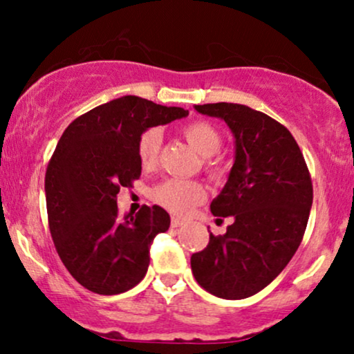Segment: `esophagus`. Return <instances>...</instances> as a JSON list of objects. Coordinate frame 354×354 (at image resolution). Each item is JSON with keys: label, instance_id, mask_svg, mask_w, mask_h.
<instances>
[{"label": "esophagus", "instance_id": "34e87169", "mask_svg": "<svg viewBox=\"0 0 354 354\" xmlns=\"http://www.w3.org/2000/svg\"><path fill=\"white\" fill-rule=\"evenodd\" d=\"M180 226H183L181 219L176 218V216H173L171 218V228H180Z\"/></svg>", "mask_w": 354, "mask_h": 354}]
</instances>
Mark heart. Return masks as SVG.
I'll list each match as a JSON object with an SVG mask.
<instances>
[{"label": "heart", "instance_id": "heart-1", "mask_svg": "<svg viewBox=\"0 0 354 354\" xmlns=\"http://www.w3.org/2000/svg\"><path fill=\"white\" fill-rule=\"evenodd\" d=\"M181 135L201 156H205V171L209 178L221 180L226 176V165L218 156H214L223 145V136L216 126L203 120L191 121L183 126ZM161 141H163V135L158 128H148L138 138V160L145 169H151L156 166ZM205 198L206 191L198 181L173 178V180L161 181L151 189V200L174 214L189 213L194 206L205 201Z\"/></svg>", "mask_w": 354, "mask_h": 354}]
</instances>
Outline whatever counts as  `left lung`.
Returning <instances> with one entry per match:
<instances>
[{"instance_id": "8db88e82", "label": "left lung", "mask_w": 354, "mask_h": 354, "mask_svg": "<svg viewBox=\"0 0 354 354\" xmlns=\"http://www.w3.org/2000/svg\"><path fill=\"white\" fill-rule=\"evenodd\" d=\"M225 120L236 156L228 183L211 203L218 218L233 216L225 234L191 256L201 288L218 298L243 299L266 288L301 243L313 205V183L301 149L281 123L245 104H196Z\"/></svg>"}]
</instances>
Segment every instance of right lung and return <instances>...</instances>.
<instances>
[{
    "instance_id": "add662e5",
    "label": "right lung",
    "mask_w": 354,
    "mask_h": 354,
    "mask_svg": "<svg viewBox=\"0 0 354 354\" xmlns=\"http://www.w3.org/2000/svg\"><path fill=\"white\" fill-rule=\"evenodd\" d=\"M186 115L123 96L78 116L59 138L44 178L48 225L63 265L93 293H124L145 278L149 246L169 228V214L145 205L121 216L116 194L140 178L141 133Z\"/></svg>"
}]
</instances>
